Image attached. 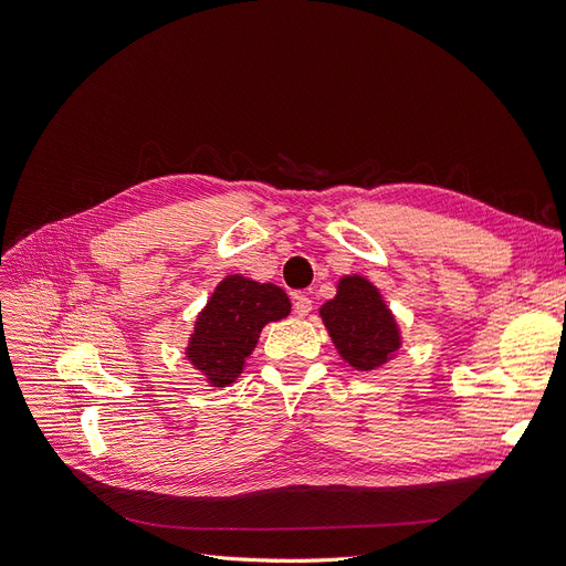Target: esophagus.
<instances>
[{
	"mask_svg": "<svg viewBox=\"0 0 566 566\" xmlns=\"http://www.w3.org/2000/svg\"><path fill=\"white\" fill-rule=\"evenodd\" d=\"M294 313L297 315H308L311 311H313V302H311V297H306V294H294Z\"/></svg>",
	"mask_w": 566,
	"mask_h": 566,
	"instance_id": "obj_1",
	"label": "esophagus"
}]
</instances>
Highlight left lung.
I'll return each instance as SVG.
<instances>
[{
  "label": "left lung",
  "mask_w": 566,
  "mask_h": 566,
  "mask_svg": "<svg viewBox=\"0 0 566 566\" xmlns=\"http://www.w3.org/2000/svg\"><path fill=\"white\" fill-rule=\"evenodd\" d=\"M319 317L338 355L357 370H375L396 357L400 329L380 290L368 279L343 276L336 297L322 304Z\"/></svg>",
  "instance_id": "1"
}]
</instances>
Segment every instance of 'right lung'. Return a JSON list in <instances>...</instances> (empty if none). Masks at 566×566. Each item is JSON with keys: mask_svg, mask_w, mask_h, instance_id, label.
Listing matches in <instances>:
<instances>
[{"mask_svg": "<svg viewBox=\"0 0 566 566\" xmlns=\"http://www.w3.org/2000/svg\"><path fill=\"white\" fill-rule=\"evenodd\" d=\"M287 315L290 300L279 285L226 276L196 319L186 357L211 387H228L244 370L266 322Z\"/></svg>", "mask_w": 566, "mask_h": 566, "instance_id": "add662e5", "label": "right lung"}]
</instances>
